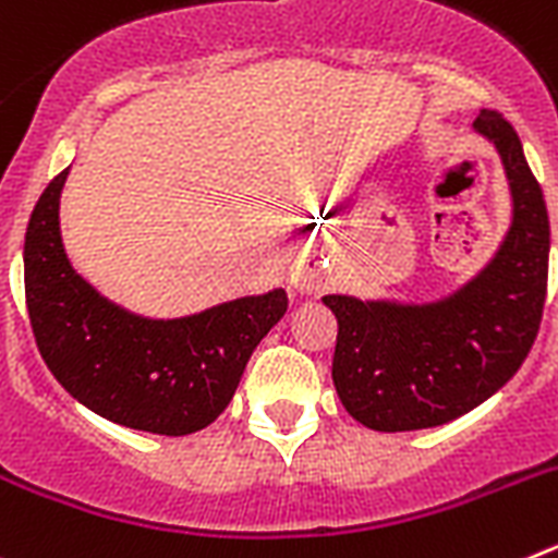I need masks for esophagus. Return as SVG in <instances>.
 <instances>
[{
  "label": "esophagus",
  "instance_id": "obj_1",
  "mask_svg": "<svg viewBox=\"0 0 558 558\" xmlns=\"http://www.w3.org/2000/svg\"><path fill=\"white\" fill-rule=\"evenodd\" d=\"M290 284L299 293H313V290H318V270H315V265L310 259H295L290 265Z\"/></svg>",
  "mask_w": 558,
  "mask_h": 558
}]
</instances>
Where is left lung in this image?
Masks as SVG:
<instances>
[{
  "instance_id": "left-lung-1",
  "label": "left lung",
  "mask_w": 558,
  "mask_h": 558,
  "mask_svg": "<svg viewBox=\"0 0 558 558\" xmlns=\"http://www.w3.org/2000/svg\"><path fill=\"white\" fill-rule=\"evenodd\" d=\"M472 128L497 147L511 190V226L489 263L427 304L324 295L338 318L335 391L372 430H422L470 413L514 377L539 332L550 254L542 186L502 113L483 108Z\"/></svg>"
}]
</instances>
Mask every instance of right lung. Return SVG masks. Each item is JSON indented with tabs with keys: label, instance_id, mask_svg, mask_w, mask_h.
<instances>
[{
	"label": "right lung",
	"instance_id": "add662e5",
	"mask_svg": "<svg viewBox=\"0 0 558 558\" xmlns=\"http://www.w3.org/2000/svg\"><path fill=\"white\" fill-rule=\"evenodd\" d=\"M66 175L69 167L49 181L24 234V295L44 363L108 422L159 436L204 430L231 402L288 295L274 288L167 322L108 302L63 251L58 209Z\"/></svg>",
	"mask_w": 558,
	"mask_h": 558
}]
</instances>
